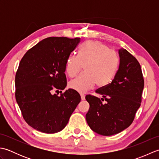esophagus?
Returning <instances> with one entry per match:
<instances>
[{"instance_id":"esophagus-1","label":"esophagus","mask_w":159,"mask_h":159,"mask_svg":"<svg viewBox=\"0 0 159 159\" xmlns=\"http://www.w3.org/2000/svg\"><path fill=\"white\" fill-rule=\"evenodd\" d=\"M80 98H81L82 100H84L85 99V95H83V94H80Z\"/></svg>"}]
</instances>
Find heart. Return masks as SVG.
<instances>
[{"label": "heart", "instance_id": "1", "mask_svg": "<svg viewBox=\"0 0 159 159\" xmlns=\"http://www.w3.org/2000/svg\"><path fill=\"white\" fill-rule=\"evenodd\" d=\"M85 66V73L70 82L69 86L76 92L84 93L98 86L108 85L116 76L119 61L109 46L98 41H87L80 47L79 55H70L66 63V72L75 77Z\"/></svg>", "mask_w": 159, "mask_h": 159}]
</instances>
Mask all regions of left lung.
I'll use <instances>...</instances> for the list:
<instances>
[{
	"label": "left lung",
	"instance_id": "8db88e82",
	"mask_svg": "<svg viewBox=\"0 0 159 159\" xmlns=\"http://www.w3.org/2000/svg\"><path fill=\"white\" fill-rule=\"evenodd\" d=\"M119 56V68L112 81L96 91L103 98L85 96L89 104L87 122L93 131L104 136L113 135L129 126L141 102L144 80L140 64L126 49L120 48Z\"/></svg>",
	"mask_w": 159,
	"mask_h": 159
}]
</instances>
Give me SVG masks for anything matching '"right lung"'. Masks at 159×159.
Instances as JSON below:
<instances>
[{"label":"right lung","mask_w":159,"mask_h":159,"mask_svg":"<svg viewBox=\"0 0 159 159\" xmlns=\"http://www.w3.org/2000/svg\"><path fill=\"white\" fill-rule=\"evenodd\" d=\"M80 41V38L50 37L29 49L20 61L16 99L24 120L34 129L48 134L63 130L80 102L79 93L72 89L60 96L52 94L66 87V61Z\"/></svg>","instance_id":"add662e5"}]
</instances>
